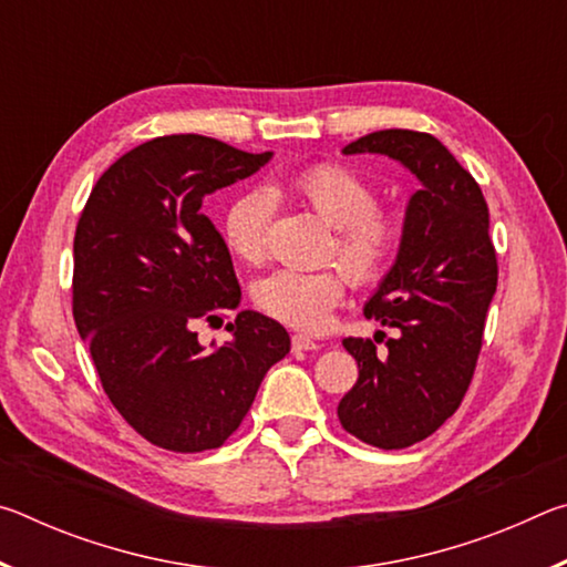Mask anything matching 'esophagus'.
<instances>
[{"instance_id":"1","label":"esophagus","mask_w":567,"mask_h":567,"mask_svg":"<svg viewBox=\"0 0 567 567\" xmlns=\"http://www.w3.org/2000/svg\"><path fill=\"white\" fill-rule=\"evenodd\" d=\"M292 350H320V342L297 332V334H292Z\"/></svg>"}]
</instances>
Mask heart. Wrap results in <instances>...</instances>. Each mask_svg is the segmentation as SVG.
<instances>
[{
  "instance_id": "obj_1",
  "label": "heart",
  "mask_w": 567,
  "mask_h": 567,
  "mask_svg": "<svg viewBox=\"0 0 567 567\" xmlns=\"http://www.w3.org/2000/svg\"><path fill=\"white\" fill-rule=\"evenodd\" d=\"M290 192L324 225L338 229L334 255L354 282H375L388 270L400 245V219L375 207L378 192L368 179L340 165H315L290 179ZM270 215L272 203L262 189L247 192L229 205L223 233L237 260H262ZM342 295L344 277L338 270H275L257 280L252 290L255 305L265 315L302 330L322 328Z\"/></svg>"
}]
</instances>
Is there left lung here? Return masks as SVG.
<instances>
[{"mask_svg": "<svg viewBox=\"0 0 567 567\" xmlns=\"http://www.w3.org/2000/svg\"><path fill=\"white\" fill-rule=\"evenodd\" d=\"M342 155H385L417 179L402 219L395 262L364 302V315L398 328L385 352L342 340L360 378L340 400L342 427L382 450L433 435L457 410L483 344L497 285L491 215L477 182L433 134L380 130Z\"/></svg>", "mask_w": 567, "mask_h": 567, "instance_id": "obj_1", "label": "left lung"}]
</instances>
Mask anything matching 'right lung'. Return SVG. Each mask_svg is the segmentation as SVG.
Here are the masks:
<instances>
[{
    "label": "right lung",
    "instance_id": "right-lung-1",
    "mask_svg": "<svg viewBox=\"0 0 567 567\" xmlns=\"http://www.w3.org/2000/svg\"><path fill=\"white\" fill-rule=\"evenodd\" d=\"M270 159L203 134L150 140L104 172L76 225V330L112 405L152 445H223L290 352L282 324L255 310L227 322L233 338L219 348L195 332L199 318L213 322L243 300L205 197Z\"/></svg>",
    "mask_w": 567,
    "mask_h": 567
}]
</instances>
